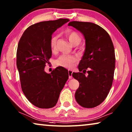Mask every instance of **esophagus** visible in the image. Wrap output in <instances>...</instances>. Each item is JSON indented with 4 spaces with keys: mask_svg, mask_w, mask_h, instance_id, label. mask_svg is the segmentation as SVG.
Wrapping results in <instances>:
<instances>
[{
    "mask_svg": "<svg viewBox=\"0 0 132 132\" xmlns=\"http://www.w3.org/2000/svg\"><path fill=\"white\" fill-rule=\"evenodd\" d=\"M73 71L71 70H68V73H69V79H71L72 78V74H73Z\"/></svg>",
    "mask_w": 132,
    "mask_h": 132,
    "instance_id": "34e87169",
    "label": "esophagus"
}]
</instances>
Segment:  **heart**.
I'll return each mask as SVG.
<instances>
[{"instance_id":"b5f03b06","label":"heart","mask_w":132,"mask_h":132,"mask_svg":"<svg viewBox=\"0 0 132 132\" xmlns=\"http://www.w3.org/2000/svg\"><path fill=\"white\" fill-rule=\"evenodd\" d=\"M66 36L68 37L69 41L71 44H74L76 42H80L81 38L77 33L73 31H70L67 33ZM58 40V36H55L52 37L50 41V47L52 50H55L56 48V42ZM77 62V58L73 56H69L66 55H62L56 61V64L57 65L62 66L63 68L71 69L74 66L76 62Z\"/></svg>"}]
</instances>
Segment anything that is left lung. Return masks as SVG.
Wrapping results in <instances>:
<instances>
[{
  "label": "left lung",
  "mask_w": 132,
  "mask_h": 132,
  "mask_svg": "<svg viewBox=\"0 0 132 132\" xmlns=\"http://www.w3.org/2000/svg\"><path fill=\"white\" fill-rule=\"evenodd\" d=\"M68 25L80 31L85 40L84 54L78 66L80 72L72 74L80 83L76 100L83 107H95L105 100L112 84L116 66L113 43L109 33L94 23L71 21Z\"/></svg>",
  "instance_id": "1"
}]
</instances>
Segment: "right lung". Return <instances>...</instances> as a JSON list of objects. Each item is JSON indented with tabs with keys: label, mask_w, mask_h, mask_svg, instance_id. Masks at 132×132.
<instances>
[{
	"label": "right lung",
	"mask_w": 132,
	"mask_h": 132,
	"mask_svg": "<svg viewBox=\"0 0 132 132\" xmlns=\"http://www.w3.org/2000/svg\"><path fill=\"white\" fill-rule=\"evenodd\" d=\"M69 21L61 18L35 23L26 29L18 43L16 66L21 88L29 101L40 109L55 106L69 78L68 70L63 67H57L51 73L44 68L52 56V35Z\"/></svg>",
	"instance_id": "right-lung-1"
}]
</instances>
